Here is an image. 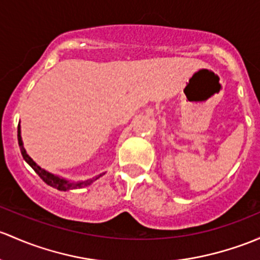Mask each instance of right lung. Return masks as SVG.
Masks as SVG:
<instances>
[{
    "mask_svg": "<svg viewBox=\"0 0 260 260\" xmlns=\"http://www.w3.org/2000/svg\"><path fill=\"white\" fill-rule=\"evenodd\" d=\"M18 146H20V149H21V153H22V157H23V159L26 160V162L28 163L29 166L32 167V169H34V171L36 172L38 176L41 177V179H42L45 183H47L48 185H51V187L56 188V189H58V190L78 189V188L88 187V185H91L92 183L94 182V180H97L98 178H100V177H102L103 174H105V173L100 174V176L93 177V178H91V179L82 180V182H70V180L63 179V178H61V177L54 176V174L50 173V172L45 171V169L41 168L40 166H37V163L35 162V160L32 159V158L29 157L28 154H27L26 149H24V147H23V142H22V138H21L20 124H18Z\"/></svg>",
    "mask_w": 260,
    "mask_h": 260,
    "instance_id": "add662e5",
    "label": "right lung"
}]
</instances>
